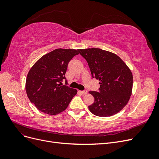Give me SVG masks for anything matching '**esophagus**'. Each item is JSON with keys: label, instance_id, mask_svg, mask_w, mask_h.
Here are the masks:
<instances>
[{"label": "esophagus", "instance_id": "obj_1", "mask_svg": "<svg viewBox=\"0 0 159 159\" xmlns=\"http://www.w3.org/2000/svg\"><path fill=\"white\" fill-rule=\"evenodd\" d=\"M81 93H82V94H84V95H85V94H87V93H88V91L86 90V89L83 90V91H81Z\"/></svg>", "mask_w": 159, "mask_h": 159}]
</instances>
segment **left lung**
<instances>
[{"instance_id": "obj_1", "label": "left lung", "mask_w": 159, "mask_h": 159, "mask_svg": "<svg viewBox=\"0 0 159 159\" xmlns=\"http://www.w3.org/2000/svg\"><path fill=\"white\" fill-rule=\"evenodd\" d=\"M78 52L87 61L93 78L99 80L98 91H90L94 103L90 111L99 117L117 113L131 95L133 75L125 62L116 54L99 48L80 49Z\"/></svg>"}]
</instances>
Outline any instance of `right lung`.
Wrapping results in <instances>:
<instances>
[{
	"label": "right lung",
	"instance_id": "right-lung-1",
	"mask_svg": "<svg viewBox=\"0 0 159 159\" xmlns=\"http://www.w3.org/2000/svg\"><path fill=\"white\" fill-rule=\"evenodd\" d=\"M78 50L58 48L43 56L27 75L26 91L31 103L40 111L54 115L68 107L77 90L69 88L65 77L70 61ZM65 80V85L62 81Z\"/></svg>",
	"mask_w": 159,
	"mask_h": 159
}]
</instances>
